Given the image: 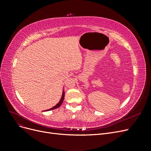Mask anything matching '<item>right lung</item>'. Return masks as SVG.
I'll return each mask as SVG.
<instances>
[{"mask_svg":"<svg viewBox=\"0 0 151 151\" xmlns=\"http://www.w3.org/2000/svg\"><path fill=\"white\" fill-rule=\"evenodd\" d=\"M64 96H65V93H64V91L63 90V93H62V98H61V99H60V101H59L55 106H53V108H50V109H47V110H45V111H50V110H53V109H56V108H58V107H60V105L62 104V103H63V99H64Z\"/></svg>","mask_w":151,"mask_h":151,"instance_id":"add662e5","label":"right lung"}]
</instances>
